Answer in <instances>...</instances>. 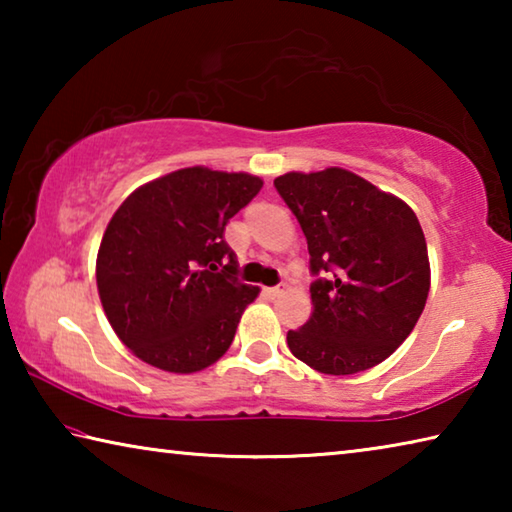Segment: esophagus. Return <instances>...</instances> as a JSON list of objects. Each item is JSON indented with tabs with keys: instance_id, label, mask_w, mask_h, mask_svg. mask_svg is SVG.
Segmentation results:
<instances>
[{
	"instance_id": "esophagus-1",
	"label": "esophagus",
	"mask_w": 512,
	"mask_h": 512,
	"mask_svg": "<svg viewBox=\"0 0 512 512\" xmlns=\"http://www.w3.org/2000/svg\"><path fill=\"white\" fill-rule=\"evenodd\" d=\"M282 291H284L282 287H266V289H264V296H268V298H277V296H280Z\"/></svg>"
}]
</instances>
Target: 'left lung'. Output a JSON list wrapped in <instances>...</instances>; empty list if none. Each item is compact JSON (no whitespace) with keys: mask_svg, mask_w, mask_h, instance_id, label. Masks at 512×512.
<instances>
[{"mask_svg":"<svg viewBox=\"0 0 512 512\" xmlns=\"http://www.w3.org/2000/svg\"><path fill=\"white\" fill-rule=\"evenodd\" d=\"M307 237L314 311L289 329L293 357L323 375H354L400 348L429 296L427 241L409 205L352 171L275 178Z\"/></svg>","mask_w":512,"mask_h":512,"instance_id":"8db88e82","label":"left lung"}]
</instances>
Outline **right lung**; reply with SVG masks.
Instances as JSON below:
<instances>
[{
    "label": "right lung",
    "mask_w": 512,
    "mask_h": 512,
    "mask_svg": "<svg viewBox=\"0 0 512 512\" xmlns=\"http://www.w3.org/2000/svg\"><path fill=\"white\" fill-rule=\"evenodd\" d=\"M262 185L250 173L187 167L137 187L112 214L97 287L112 329L137 359L189 375L228 352L259 289L239 282L223 232Z\"/></svg>",
    "instance_id": "add662e5"
}]
</instances>
